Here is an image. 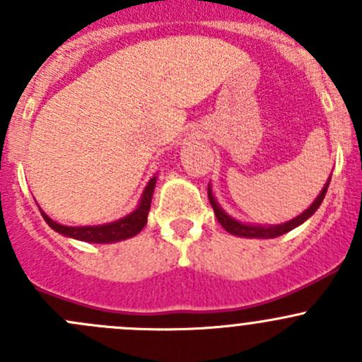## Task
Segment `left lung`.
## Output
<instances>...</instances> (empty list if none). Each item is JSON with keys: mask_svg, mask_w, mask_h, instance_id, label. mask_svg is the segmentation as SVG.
I'll return each instance as SVG.
<instances>
[{"mask_svg": "<svg viewBox=\"0 0 362 362\" xmlns=\"http://www.w3.org/2000/svg\"><path fill=\"white\" fill-rule=\"evenodd\" d=\"M329 180H331V177H329ZM329 180L326 182V185H324L322 191H320V194L315 198V202L310 204V206L306 208L301 215H298V217L293 218V221L284 222V224H276V226H252V224H243V222L235 221V218L229 217V215L226 214L221 206H218V203L215 202L214 194H211L210 185H208V199H210V204H211V208H214L217 221L221 222L222 228H224L228 233H231V235L243 236V238H276V236L286 235V233H289L291 229L298 228L299 224H303L305 221H308V218L315 214L317 208H319L320 203L324 202V196H326L327 187H329Z\"/></svg>", "mask_w": 362, "mask_h": 362, "instance_id": "1", "label": "left lung"}]
</instances>
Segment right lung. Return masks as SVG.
Wrapping results in <instances>:
<instances>
[{
  "label": "right lung",
  "instance_id": "add662e5",
  "mask_svg": "<svg viewBox=\"0 0 362 362\" xmlns=\"http://www.w3.org/2000/svg\"><path fill=\"white\" fill-rule=\"evenodd\" d=\"M156 180L158 177H152L148 180L147 187H145L144 194H141L140 203L138 206L131 211L126 217L119 218V221L108 222V224L101 226H63L57 224L56 221L49 217L45 211H42L43 218H45L47 224L54 229L59 235L68 236V238L80 240V242H89V243H113L120 242V240H127L131 236L138 235L141 229L147 224V215L151 210L152 203V194H154Z\"/></svg>",
  "mask_w": 362,
  "mask_h": 362
}]
</instances>
